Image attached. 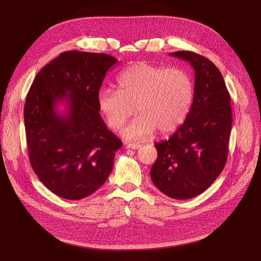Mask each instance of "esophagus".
Segmentation results:
<instances>
[{"label": "esophagus", "mask_w": 261, "mask_h": 261, "mask_svg": "<svg viewBox=\"0 0 261 261\" xmlns=\"http://www.w3.org/2000/svg\"><path fill=\"white\" fill-rule=\"evenodd\" d=\"M140 147H141V145H140V144H134V143H130V144H127V148L133 149V150L139 149Z\"/></svg>", "instance_id": "1"}]
</instances>
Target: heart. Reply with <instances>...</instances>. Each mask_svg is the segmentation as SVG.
I'll list each match as a JSON object with an SVG mask.
<instances>
[{
	"mask_svg": "<svg viewBox=\"0 0 261 261\" xmlns=\"http://www.w3.org/2000/svg\"><path fill=\"white\" fill-rule=\"evenodd\" d=\"M117 90L102 87L97 107L107 125L118 130L136 111L140 115L122 130L131 141H144L174 132L187 118L195 97L191 76L182 68H166L146 62L122 71L116 79Z\"/></svg>",
	"mask_w": 261,
	"mask_h": 261,
	"instance_id": "b5f03b06",
	"label": "heart"
}]
</instances>
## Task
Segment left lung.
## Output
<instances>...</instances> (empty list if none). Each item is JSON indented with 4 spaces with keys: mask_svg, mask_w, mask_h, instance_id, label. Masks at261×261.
Here are the masks:
<instances>
[{
    "mask_svg": "<svg viewBox=\"0 0 261 261\" xmlns=\"http://www.w3.org/2000/svg\"><path fill=\"white\" fill-rule=\"evenodd\" d=\"M170 56L195 70V97L190 112L166 141L155 143L158 159L150 170L153 184L177 200L199 196L223 170L231 129L230 96L222 74L207 58L189 50Z\"/></svg>",
    "mask_w": 261,
    "mask_h": 261,
    "instance_id": "1",
    "label": "left lung"
}]
</instances>
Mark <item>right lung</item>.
I'll return each instance as SVG.
<instances>
[{
	"instance_id": "right-lung-1",
	"label": "right lung",
	"mask_w": 261,
	"mask_h": 261,
	"mask_svg": "<svg viewBox=\"0 0 261 261\" xmlns=\"http://www.w3.org/2000/svg\"><path fill=\"white\" fill-rule=\"evenodd\" d=\"M117 59L68 50L41 70L26 96L24 122L31 165L51 193L80 200L95 193L113 168L122 143L97 107V93ZM64 103L67 112L59 113Z\"/></svg>"
}]
</instances>
